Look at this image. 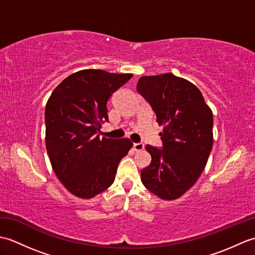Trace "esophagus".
Returning a JSON list of instances; mask_svg holds the SVG:
<instances>
[{"label": "esophagus", "instance_id": "obj_1", "mask_svg": "<svg viewBox=\"0 0 255 255\" xmlns=\"http://www.w3.org/2000/svg\"><path fill=\"white\" fill-rule=\"evenodd\" d=\"M132 148H133L134 151H141V150H143L144 145L142 143H133Z\"/></svg>", "mask_w": 255, "mask_h": 255}]
</instances>
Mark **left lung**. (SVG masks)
Returning <instances> with one entry per match:
<instances>
[{"label": "left lung", "mask_w": 255, "mask_h": 255, "mask_svg": "<svg viewBox=\"0 0 255 255\" xmlns=\"http://www.w3.org/2000/svg\"><path fill=\"white\" fill-rule=\"evenodd\" d=\"M137 91L163 126L162 149L145 145L151 163L141 170V182L161 199H176L196 183L207 163L213 112L196 86L172 73L141 77Z\"/></svg>", "instance_id": "obj_1"}]
</instances>
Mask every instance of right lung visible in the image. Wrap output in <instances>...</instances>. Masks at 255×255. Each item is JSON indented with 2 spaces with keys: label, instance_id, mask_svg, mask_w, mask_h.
Wrapping results in <instances>:
<instances>
[{
  "label": "right lung",
  "instance_id": "add662e5",
  "mask_svg": "<svg viewBox=\"0 0 255 255\" xmlns=\"http://www.w3.org/2000/svg\"><path fill=\"white\" fill-rule=\"evenodd\" d=\"M131 77L81 70L64 79L47 102V152L59 181L74 196L89 199L110 187L119 162L132 147L127 138L99 134L108 122V99Z\"/></svg>",
  "mask_w": 255,
  "mask_h": 255
}]
</instances>
